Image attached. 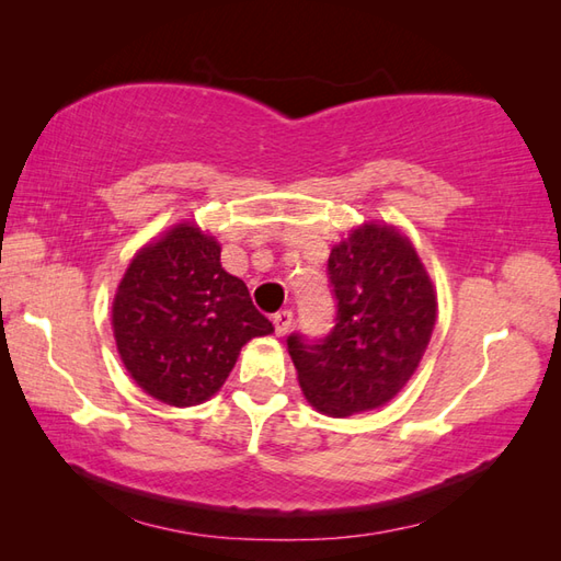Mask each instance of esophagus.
I'll list each match as a JSON object with an SVG mask.
<instances>
[{
    "label": "esophagus",
    "instance_id": "esophagus-1",
    "mask_svg": "<svg viewBox=\"0 0 561 561\" xmlns=\"http://www.w3.org/2000/svg\"><path fill=\"white\" fill-rule=\"evenodd\" d=\"M272 323H274V332H277V335H287L291 323H294V313L289 311V308H284V311L272 316Z\"/></svg>",
    "mask_w": 561,
    "mask_h": 561
}]
</instances>
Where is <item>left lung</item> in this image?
<instances>
[{
	"label": "left lung",
	"mask_w": 561,
	"mask_h": 561,
	"mask_svg": "<svg viewBox=\"0 0 561 561\" xmlns=\"http://www.w3.org/2000/svg\"><path fill=\"white\" fill-rule=\"evenodd\" d=\"M337 318L323 340L289 335L306 400L318 412L350 416L376 410L420 366L436 323V291L396 226L368 221L328 260Z\"/></svg>",
	"instance_id": "left-lung-1"
}]
</instances>
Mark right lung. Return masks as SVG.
<instances>
[{"instance_id": "right-lung-1", "label": "right lung", "mask_w": 561, "mask_h": 561, "mask_svg": "<svg viewBox=\"0 0 561 561\" xmlns=\"http://www.w3.org/2000/svg\"><path fill=\"white\" fill-rule=\"evenodd\" d=\"M113 332L141 390L193 408L224 386L248 340L274 328L243 279L221 267L217 238L183 221L129 262L113 299Z\"/></svg>"}]
</instances>
